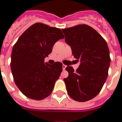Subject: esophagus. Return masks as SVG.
I'll return each instance as SVG.
<instances>
[{
  "instance_id": "34e87169",
  "label": "esophagus",
  "mask_w": 122,
  "mask_h": 122,
  "mask_svg": "<svg viewBox=\"0 0 122 122\" xmlns=\"http://www.w3.org/2000/svg\"><path fill=\"white\" fill-rule=\"evenodd\" d=\"M66 67V66L64 65V64H62V69H63V70H65Z\"/></svg>"
}]
</instances>
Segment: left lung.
I'll use <instances>...</instances> for the list:
<instances>
[{
    "label": "left lung",
    "instance_id": "obj_1",
    "mask_svg": "<svg viewBox=\"0 0 122 122\" xmlns=\"http://www.w3.org/2000/svg\"><path fill=\"white\" fill-rule=\"evenodd\" d=\"M62 31L72 55L81 62L76 71L72 66L66 68L69 76L64 81L68 94L77 102L90 100L99 94L107 79L111 62L108 46L95 30L86 24Z\"/></svg>",
    "mask_w": 122,
    "mask_h": 122
}]
</instances>
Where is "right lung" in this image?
<instances>
[{
    "label": "right lung",
    "mask_w": 122,
    "mask_h": 122,
    "mask_svg": "<svg viewBox=\"0 0 122 122\" xmlns=\"http://www.w3.org/2000/svg\"><path fill=\"white\" fill-rule=\"evenodd\" d=\"M64 38L60 28L38 22L26 30L14 45L11 70L15 84L27 97L41 100L51 93L62 64H49L44 59L55 42Z\"/></svg>",
    "instance_id": "right-lung-1"
}]
</instances>
